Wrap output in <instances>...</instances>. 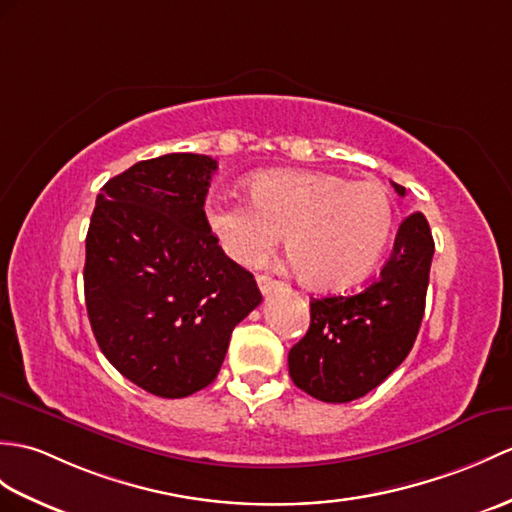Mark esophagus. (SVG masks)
Wrapping results in <instances>:
<instances>
[{"label":"esophagus","mask_w":512,"mask_h":512,"mask_svg":"<svg viewBox=\"0 0 512 512\" xmlns=\"http://www.w3.org/2000/svg\"><path fill=\"white\" fill-rule=\"evenodd\" d=\"M257 285H259V290H261V294H270L272 290L277 288L279 285V281H275L272 277H268V275H257Z\"/></svg>","instance_id":"esophagus-1"}]
</instances>
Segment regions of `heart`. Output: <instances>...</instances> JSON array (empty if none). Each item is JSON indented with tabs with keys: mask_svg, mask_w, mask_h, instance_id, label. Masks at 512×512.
Segmentation results:
<instances>
[{
	"mask_svg": "<svg viewBox=\"0 0 512 512\" xmlns=\"http://www.w3.org/2000/svg\"><path fill=\"white\" fill-rule=\"evenodd\" d=\"M246 200H209L207 222L242 266L264 261L285 233L299 277L316 290L362 281L395 229V198L379 181L331 172L272 170L248 183Z\"/></svg>",
	"mask_w": 512,
	"mask_h": 512,
	"instance_id": "obj_1",
	"label": "heart"
}]
</instances>
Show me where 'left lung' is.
Masks as SVG:
<instances>
[{"label":"left lung","mask_w":512,"mask_h":512,"mask_svg":"<svg viewBox=\"0 0 512 512\" xmlns=\"http://www.w3.org/2000/svg\"><path fill=\"white\" fill-rule=\"evenodd\" d=\"M392 187L406 196V187ZM432 257L430 224L414 211L401 222L379 277L362 292L312 299L310 329L288 355L292 382L327 403L360 399L382 384L417 340Z\"/></svg>","instance_id":"1"}]
</instances>
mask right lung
<instances>
[{
	"label": "right lung",
	"instance_id": "add662e5",
	"mask_svg": "<svg viewBox=\"0 0 512 512\" xmlns=\"http://www.w3.org/2000/svg\"><path fill=\"white\" fill-rule=\"evenodd\" d=\"M218 161L174 152L113 176L87 233L85 301L100 351L152 395L181 399L216 379L233 327L261 303L205 216Z\"/></svg>",
	"mask_w": 512,
	"mask_h": 512
}]
</instances>
